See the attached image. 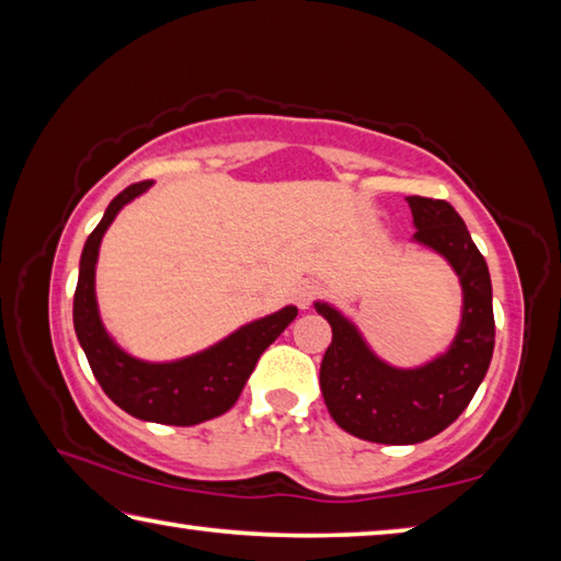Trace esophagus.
<instances>
[{
  "label": "esophagus",
  "instance_id": "esophagus-1",
  "mask_svg": "<svg viewBox=\"0 0 561 561\" xmlns=\"http://www.w3.org/2000/svg\"><path fill=\"white\" fill-rule=\"evenodd\" d=\"M317 294H319V287L314 282H301L299 287L294 289V301H297L299 309H309Z\"/></svg>",
  "mask_w": 561,
  "mask_h": 561
}]
</instances>
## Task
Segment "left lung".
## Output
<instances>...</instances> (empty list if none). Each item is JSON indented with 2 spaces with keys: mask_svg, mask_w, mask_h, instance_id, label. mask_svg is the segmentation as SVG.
I'll use <instances>...</instances> for the list:
<instances>
[{
  "mask_svg": "<svg viewBox=\"0 0 561 561\" xmlns=\"http://www.w3.org/2000/svg\"><path fill=\"white\" fill-rule=\"evenodd\" d=\"M405 201L413 213V242L440 254L458 274L462 309L450 346L423 366L398 368L368 346L344 311L314 301L334 334L319 374L329 413L339 428L383 445L423 443L448 428L472 401L495 348L488 262L462 217L445 201L421 195Z\"/></svg>",
  "mask_w": 561,
  "mask_h": 561,
  "instance_id": "8db88e82",
  "label": "left lung"
}]
</instances>
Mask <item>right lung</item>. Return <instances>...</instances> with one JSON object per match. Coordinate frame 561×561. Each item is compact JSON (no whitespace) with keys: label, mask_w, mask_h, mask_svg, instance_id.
Masks as SVG:
<instances>
[{"label":"right lung","mask_w":561,"mask_h":561,"mask_svg":"<svg viewBox=\"0 0 561 561\" xmlns=\"http://www.w3.org/2000/svg\"><path fill=\"white\" fill-rule=\"evenodd\" d=\"M153 180L128 185L113 197L96 230L83 244L73 294V329L96 381L113 403L133 417L163 425H197L230 411L260 356L297 319V307L254 319L217 344L175 360H144L118 346L103 327L96 301L101 240L128 203L148 193Z\"/></svg>","instance_id":"obj_1"}]
</instances>
